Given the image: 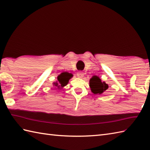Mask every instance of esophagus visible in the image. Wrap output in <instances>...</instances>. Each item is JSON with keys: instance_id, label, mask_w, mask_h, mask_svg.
<instances>
[{"instance_id": "obj_1", "label": "esophagus", "mask_w": 150, "mask_h": 150, "mask_svg": "<svg viewBox=\"0 0 150 150\" xmlns=\"http://www.w3.org/2000/svg\"><path fill=\"white\" fill-rule=\"evenodd\" d=\"M77 75L78 77L82 78V77H84V73H83V71H79L77 73Z\"/></svg>"}]
</instances>
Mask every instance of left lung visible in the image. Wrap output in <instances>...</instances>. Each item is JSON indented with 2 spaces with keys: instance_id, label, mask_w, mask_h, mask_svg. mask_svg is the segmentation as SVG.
<instances>
[{
  "instance_id": "8db88e82",
  "label": "left lung",
  "mask_w": 150,
  "mask_h": 150,
  "mask_svg": "<svg viewBox=\"0 0 150 150\" xmlns=\"http://www.w3.org/2000/svg\"><path fill=\"white\" fill-rule=\"evenodd\" d=\"M90 86L94 94H102L108 88V85L105 82H102L97 76H93L90 79Z\"/></svg>"
}]
</instances>
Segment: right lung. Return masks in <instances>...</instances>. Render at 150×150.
<instances>
[{
  "label": "right lung",
  "mask_w": 150,
  "mask_h": 150,
  "mask_svg": "<svg viewBox=\"0 0 150 150\" xmlns=\"http://www.w3.org/2000/svg\"><path fill=\"white\" fill-rule=\"evenodd\" d=\"M72 75L68 72H64L59 75L57 77V81L54 82L53 86L55 88L60 90V88L65 86L66 84H68L69 80L71 78Z\"/></svg>",
  "instance_id": "add662e5"
}]
</instances>
